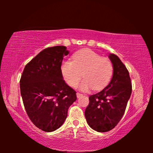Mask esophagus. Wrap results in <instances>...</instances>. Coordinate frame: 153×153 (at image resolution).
I'll list each match as a JSON object with an SVG mask.
<instances>
[{
	"label": "esophagus",
	"mask_w": 153,
	"mask_h": 153,
	"mask_svg": "<svg viewBox=\"0 0 153 153\" xmlns=\"http://www.w3.org/2000/svg\"><path fill=\"white\" fill-rule=\"evenodd\" d=\"M83 95L82 94H81V93H76V97H81V96H82Z\"/></svg>",
	"instance_id": "1"
}]
</instances>
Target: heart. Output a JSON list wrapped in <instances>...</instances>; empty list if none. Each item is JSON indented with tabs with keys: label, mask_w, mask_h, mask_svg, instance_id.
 <instances>
[{
	"label": "heart",
	"mask_w": 153,
	"mask_h": 153,
	"mask_svg": "<svg viewBox=\"0 0 153 153\" xmlns=\"http://www.w3.org/2000/svg\"><path fill=\"white\" fill-rule=\"evenodd\" d=\"M61 71L64 79L69 85L76 87L81 77L84 78L79 88L87 91L100 90L109 81L113 73V66L108 58L91 49L77 51L72 56V61L67 60L62 64Z\"/></svg>",
	"instance_id": "b5f03b06"
}]
</instances>
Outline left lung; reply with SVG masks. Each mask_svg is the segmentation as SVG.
Segmentation results:
<instances>
[{
    "label": "left lung",
    "mask_w": 153,
    "mask_h": 153,
    "mask_svg": "<svg viewBox=\"0 0 153 153\" xmlns=\"http://www.w3.org/2000/svg\"><path fill=\"white\" fill-rule=\"evenodd\" d=\"M108 58L114 67L113 77L102 91L89 97L85 110L88 124L98 132L111 130L125 114L131 93L129 72L118 56L110 53Z\"/></svg>",
    "instance_id": "obj_1"
}]
</instances>
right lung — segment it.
I'll return each instance as SVG.
<instances>
[{"instance_id":"obj_1","label":"right lung","mask_w":153,"mask_h":153,"mask_svg":"<svg viewBox=\"0 0 153 153\" xmlns=\"http://www.w3.org/2000/svg\"><path fill=\"white\" fill-rule=\"evenodd\" d=\"M70 51L64 46L44 49L25 67L20 90L25 109L37 127L47 132L63 124L76 100V91L63 80L61 65Z\"/></svg>"}]
</instances>
